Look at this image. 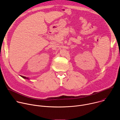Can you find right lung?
Here are the masks:
<instances>
[{
	"label": "right lung",
	"mask_w": 120,
	"mask_h": 120,
	"mask_svg": "<svg viewBox=\"0 0 120 120\" xmlns=\"http://www.w3.org/2000/svg\"><path fill=\"white\" fill-rule=\"evenodd\" d=\"M20 76H21L22 78H23L24 79H27V80L30 79L28 77H26V76H22V75H20Z\"/></svg>",
	"instance_id": "obj_1"
}]
</instances>
